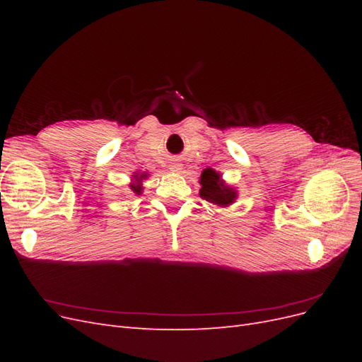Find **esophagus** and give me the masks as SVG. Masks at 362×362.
<instances>
[{"label":"esophagus","instance_id":"obj_1","mask_svg":"<svg viewBox=\"0 0 362 362\" xmlns=\"http://www.w3.org/2000/svg\"><path fill=\"white\" fill-rule=\"evenodd\" d=\"M169 169H170L172 172H181L182 164H181L180 161H177V160H173V161L169 164Z\"/></svg>","mask_w":362,"mask_h":362}]
</instances>
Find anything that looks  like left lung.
Returning <instances> with one entry per match:
<instances>
[{
    "label": "left lung",
    "instance_id": "left-lung-1",
    "mask_svg": "<svg viewBox=\"0 0 362 362\" xmlns=\"http://www.w3.org/2000/svg\"><path fill=\"white\" fill-rule=\"evenodd\" d=\"M201 185L202 189L199 190L201 196L205 201H210L217 205H229L235 199V192L233 189L226 187L222 182L221 175L216 173L213 169H205L201 175Z\"/></svg>",
    "mask_w": 362,
    "mask_h": 362
}]
</instances>
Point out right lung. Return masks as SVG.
I'll return each mask as SVG.
<instances>
[{"instance_id": "obj_1", "label": "right lung", "mask_w": 362, "mask_h": 362, "mask_svg": "<svg viewBox=\"0 0 362 362\" xmlns=\"http://www.w3.org/2000/svg\"><path fill=\"white\" fill-rule=\"evenodd\" d=\"M136 177H137V175H136ZM145 177V175H141V177L140 178H144ZM137 181H140V180H137ZM131 189H133L134 190V193H141V187H140V185H131Z\"/></svg>"}]
</instances>
